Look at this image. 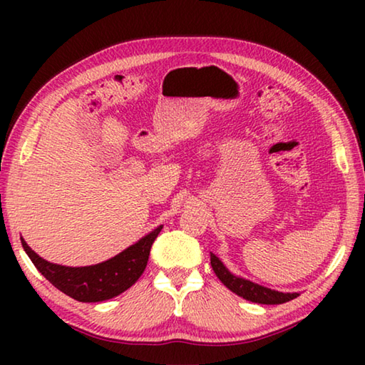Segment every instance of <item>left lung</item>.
Wrapping results in <instances>:
<instances>
[{"mask_svg": "<svg viewBox=\"0 0 365 365\" xmlns=\"http://www.w3.org/2000/svg\"><path fill=\"white\" fill-rule=\"evenodd\" d=\"M211 265L212 270L217 275V279L224 283V285L233 292L235 294L242 296V298L248 299L251 302H259V304H282V302L292 301L298 298V293H282L275 292V289L265 288L262 285H257L255 282H250L242 277L233 275L230 270H228L224 262L220 259L212 255L211 252Z\"/></svg>", "mask_w": 365, "mask_h": 365, "instance_id": "left-lung-1", "label": "left lung"}]
</instances>
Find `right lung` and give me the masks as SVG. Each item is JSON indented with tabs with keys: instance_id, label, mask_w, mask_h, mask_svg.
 Listing matches in <instances>:
<instances>
[{
	"instance_id": "obj_1",
	"label": "right lung",
	"mask_w": 365,
	"mask_h": 365,
	"mask_svg": "<svg viewBox=\"0 0 365 365\" xmlns=\"http://www.w3.org/2000/svg\"><path fill=\"white\" fill-rule=\"evenodd\" d=\"M160 230L163 225L154 228L117 256L86 267H66L48 262L30 248L26 240L21 238V243L35 267L59 292L80 302H100L123 293L140 279L146 269L151 246Z\"/></svg>"
}]
</instances>
